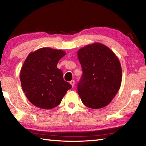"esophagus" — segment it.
Instances as JSON below:
<instances>
[{
	"instance_id": "esophagus-1",
	"label": "esophagus",
	"mask_w": 146,
	"mask_h": 146,
	"mask_svg": "<svg viewBox=\"0 0 146 146\" xmlns=\"http://www.w3.org/2000/svg\"><path fill=\"white\" fill-rule=\"evenodd\" d=\"M70 84L72 86V87L73 88L74 87V86H75V81L74 80H71V81H70Z\"/></svg>"
}]
</instances>
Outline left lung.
<instances>
[{
	"mask_svg": "<svg viewBox=\"0 0 146 146\" xmlns=\"http://www.w3.org/2000/svg\"><path fill=\"white\" fill-rule=\"evenodd\" d=\"M77 55L82 69L77 90L82 103L92 109L108 106L122 82V68L117 56L100 43L80 48Z\"/></svg>",
	"mask_w": 146,
	"mask_h": 146,
	"instance_id": "obj_1",
	"label": "left lung"
}]
</instances>
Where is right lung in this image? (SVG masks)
Returning a JSON list of instances; mask_svg holds the SVG:
<instances>
[{
  "instance_id": "add662e5",
  "label": "right lung",
  "mask_w": 146,
  "mask_h": 146,
  "mask_svg": "<svg viewBox=\"0 0 146 146\" xmlns=\"http://www.w3.org/2000/svg\"><path fill=\"white\" fill-rule=\"evenodd\" d=\"M66 55L61 49H38L27 56L22 67L20 79L22 88L32 104L50 110L60 104L67 91L71 88L57 68L59 60Z\"/></svg>"
}]
</instances>
